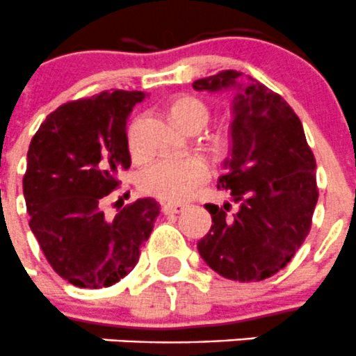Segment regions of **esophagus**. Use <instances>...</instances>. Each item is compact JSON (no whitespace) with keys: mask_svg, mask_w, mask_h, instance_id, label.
<instances>
[{"mask_svg":"<svg viewBox=\"0 0 356 356\" xmlns=\"http://www.w3.org/2000/svg\"><path fill=\"white\" fill-rule=\"evenodd\" d=\"M186 209V205H182V203H165L163 205V213L165 216H174V213H179L182 212V210Z\"/></svg>","mask_w":356,"mask_h":356,"instance_id":"1","label":"esophagus"}]
</instances>
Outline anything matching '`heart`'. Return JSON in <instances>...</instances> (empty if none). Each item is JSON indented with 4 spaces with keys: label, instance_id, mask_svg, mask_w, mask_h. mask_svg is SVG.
<instances>
[{
    "label": "heart",
    "instance_id": "obj_1",
    "mask_svg": "<svg viewBox=\"0 0 356 356\" xmlns=\"http://www.w3.org/2000/svg\"><path fill=\"white\" fill-rule=\"evenodd\" d=\"M172 116L189 132H198L210 122V108L198 97L184 95L175 99L170 108ZM231 136L219 132L210 137L209 146L217 156L229 149ZM130 146L136 147L134 134L130 132ZM210 170L200 156H163L151 161L140 170L139 186L146 195L165 202H184L191 198L209 179Z\"/></svg>",
    "mask_w": 356,
    "mask_h": 356
}]
</instances>
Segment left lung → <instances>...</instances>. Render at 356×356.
I'll use <instances>...</instances> for the list:
<instances>
[{"instance_id":"left-lung-1","label":"left lung","mask_w":356,"mask_h":356,"mask_svg":"<svg viewBox=\"0 0 356 356\" xmlns=\"http://www.w3.org/2000/svg\"><path fill=\"white\" fill-rule=\"evenodd\" d=\"M240 76L227 69L193 83L195 90H236L231 156L217 182L231 202L205 205L213 224L198 252L220 277L261 282L291 262L312 229L316 161L301 120L284 97L254 78L243 85Z\"/></svg>"}]
</instances>
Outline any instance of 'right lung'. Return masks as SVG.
<instances>
[{
  "label": "right lung",
  "mask_w": 356,
  "mask_h": 356,
  "mask_svg": "<svg viewBox=\"0 0 356 356\" xmlns=\"http://www.w3.org/2000/svg\"><path fill=\"white\" fill-rule=\"evenodd\" d=\"M144 92H101L47 116L27 151L29 227L55 273L81 289L111 287L136 268L160 205L139 198L104 216L118 174L132 163L127 120Z\"/></svg>",
  "instance_id": "1"
}]
</instances>
